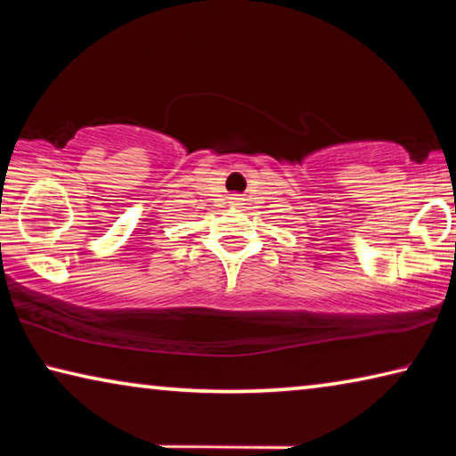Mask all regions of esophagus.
<instances>
[{
	"label": "esophagus",
	"mask_w": 456,
	"mask_h": 456,
	"mask_svg": "<svg viewBox=\"0 0 456 456\" xmlns=\"http://www.w3.org/2000/svg\"><path fill=\"white\" fill-rule=\"evenodd\" d=\"M229 203H231V207H235V209H239V207L243 205L241 195H231V197H229Z\"/></svg>",
	"instance_id": "1"
}]
</instances>
